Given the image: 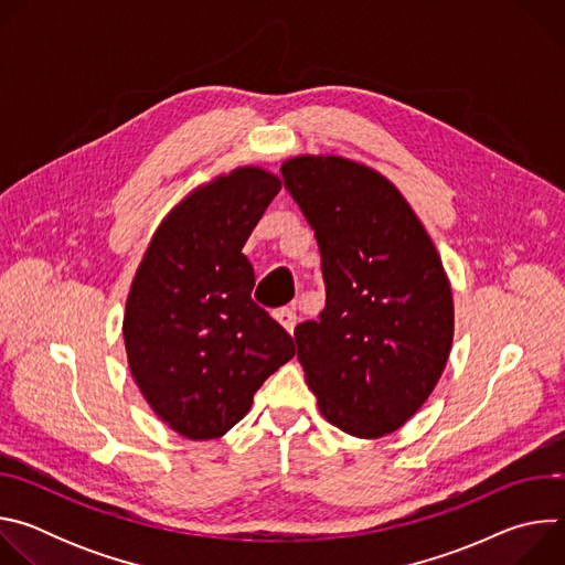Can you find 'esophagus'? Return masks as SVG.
Returning <instances> with one entry per match:
<instances>
[{"mask_svg": "<svg viewBox=\"0 0 565 565\" xmlns=\"http://www.w3.org/2000/svg\"><path fill=\"white\" fill-rule=\"evenodd\" d=\"M275 319L279 321V324H281L288 333H292L295 327H297V312H295L292 308H279V310H275Z\"/></svg>", "mask_w": 565, "mask_h": 565, "instance_id": "34e87169", "label": "esophagus"}]
</instances>
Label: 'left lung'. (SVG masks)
<instances>
[{
	"label": "left lung",
	"instance_id": "1",
	"mask_svg": "<svg viewBox=\"0 0 565 565\" xmlns=\"http://www.w3.org/2000/svg\"><path fill=\"white\" fill-rule=\"evenodd\" d=\"M284 185L315 230L327 306L295 329L321 416L358 438L405 425L431 395L454 340L440 255L412 205L375 170L297 156Z\"/></svg>",
	"mask_w": 565,
	"mask_h": 565
}]
</instances>
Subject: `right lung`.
Returning <instances> with one entry per match:
<instances>
[{"instance_id": "1", "label": "right lung", "mask_w": 565, "mask_h": 565, "mask_svg": "<svg viewBox=\"0 0 565 565\" xmlns=\"http://www.w3.org/2000/svg\"><path fill=\"white\" fill-rule=\"evenodd\" d=\"M279 190L259 168L201 185L158 225L131 281V375L156 416L190 440L232 429L295 355L292 338L253 301L255 270L241 253Z\"/></svg>"}]
</instances>
